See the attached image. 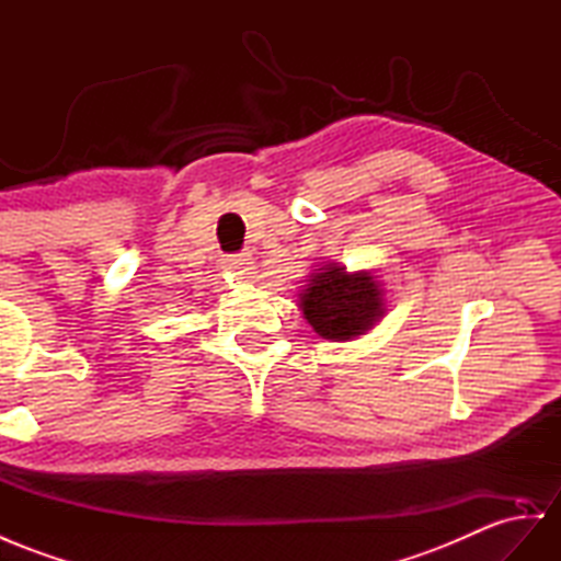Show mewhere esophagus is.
<instances>
[{"mask_svg": "<svg viewBox=\"0 0 561 561\" xmlns=\"http://www.w3.org/2000/svg\"><path fill=\"white\" fill-rule=\"evenodd\" d=\"M225 267L229 272H234L239 277H249L253 270V255L251 253H237V255H227L225 257Z\"/></svg>", "mask_w": 561, "mask_h": 561, "instance_id": "34e87169", "label": "esophagus"}]
</instances>
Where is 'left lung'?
<instances>
[{"label":"left lung","instance_id":"8db88e82","mask_svg":"<svg viewBox=\"0 0 561 561\" xmlns=\"http://www.w3.org/2000/svg\"><path fill=\"white\" fill-rule=\"evenodd\" d=\"M298 308L318 336L353 341L381 322L386 291L371 270L348 272L339 263H322L300 286Z\"/></svg>","mask_w":561,"mask_h":561}]
</instances>
